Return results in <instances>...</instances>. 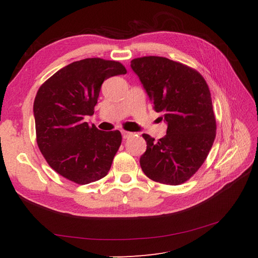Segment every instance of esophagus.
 Here are the masks:
<instances>
[{
	"label": "esophagus",
	"instance_id": "obj_1",
	"mask_svg": "<svg viewBox=\"0 0 258 258\" xmlns=\"http://www.w3.org/2000/svg\"><path fill=\"white\" fill-rule=\"evenodd\" d=\"M122 135H123V139H128L130 136L132 135V133L127 132V131H122Z\"/></svg>",
	"mask_w": 258,
	"mask_h": 258
}]
</instances>
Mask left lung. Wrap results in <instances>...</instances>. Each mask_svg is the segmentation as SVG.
<instances>
[{
    "instance_id": "8db88e82",
    "label": "left lung",
    "mask_w": 258,
    "mask_h": 258,
    "mask_svg": "<svg viewBox=\"0 0 258 258\" xmlns=\"http://www.w3.org/2000/svg\"><path fill=\"white\" fill-rule=\"evenodd\" d=\"M152 101L166 120V135L157 142L143 134L146 152L142 171L154 182L179 185L205 162L216 136V118L205 79L193 68L162 56L131 62Z\"/></svg>"
}]
</instances>
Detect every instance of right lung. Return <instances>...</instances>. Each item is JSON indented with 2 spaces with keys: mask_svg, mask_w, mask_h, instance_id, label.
<instances>
[{
  "mask_svg": "<svg viewBox=\"0 0 258 258\" xmlns=\"http://www.w3.org/2000/svg\"><path fill=\"white\" fill-rule=\"evenodd\" d=\"M126 72L116 61L84 58L57 71L40 86L33 106L36 143L61 176L85 185L107 175L122 134L97 130L84 122V116L94 113L103 82Z\"/></svg>",
  "mask_w": 258,
  "mask_h": 258,
  "instance_id": "1",
  "label": "right lung"
}]
</instances>
